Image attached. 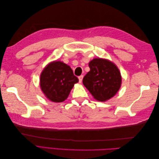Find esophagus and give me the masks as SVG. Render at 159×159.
<instances>
[{
  "mask_svg": "<svg viewBox=\"0 0 159 159\" xmlns=\"http://www.w3.org/2000/svg\"><path fill=\"white\" fill-rule=\"evenodd\" d=\"M83 78H84V76H83V75H80V76L78 77V79H79V81H80V83H81V81H82Z\"/></svg>",
  "mask_w": 159,
  "mask_h": 159,
  "instance_id": "34e87169",
  "label": "esophagus"
}]
</instances>
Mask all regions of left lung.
<instances>
[{"label": "left lung", "mask_w": 159, "mask_h": 159, "mask_svg": "<svg viewBox=\"0 0 159 159\" xmlns=\"http://www.w3.org/2000/svg\"><path fill=\"white\" fill-rule=\"evenodd\" d=\"M89 67L90 71L83 79L85 87L100 102L113 98L121 85V73L116 65L107 60L95 58Z\"/></svg>", "instance_id": "1"}]
</instances>
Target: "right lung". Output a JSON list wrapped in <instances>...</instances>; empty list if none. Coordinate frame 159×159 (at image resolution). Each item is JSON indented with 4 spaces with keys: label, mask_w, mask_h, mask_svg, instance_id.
<instances>
[{
    "label": "right lung",
    "mask_w": 159,
    "mask_h": 159,
    "mask_svg": "<svg viewBox=\"0 0 159 159\" xmlns=\"http://www.w3.org/2000/svg\"><path fill=\"white\" fill-rule=\"evenodd\" d=\"M78 78L70 67L60 61L48 64L40 75V85L46 97L53 102H62L68 98Z\"/></svg>",
    "instance_id": "1"
}]
</instances>
